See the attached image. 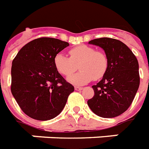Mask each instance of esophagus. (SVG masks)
Returning a JSON list of instances; mask_svg holds the SVG:
<instances>
[{
	"label": "esophagus",
	"mask_w": 149,
	"mask_h": 149,
	"mask_svg": "<svg viewBox=\"0 0 149 149\" xmlns=\"http://www.w3.org/2000/svg\"><path fill=\"white\" fill-rule=\"evenodd\" d=\"M82 87H79V86H74V89L76 91H80V90H82Z\"/></svg>",
	"instance_id": "esophagus-1"
}]
</instances>
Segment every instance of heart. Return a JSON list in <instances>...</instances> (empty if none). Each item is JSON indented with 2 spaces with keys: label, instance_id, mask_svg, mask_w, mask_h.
I'll return each mask as SVG.
<instances>
[{
  "label": "heart",
  "instance_id": "heart-1",
  "mask_svg": "<svg viewBox=\"0 0 149 149\" xmlns=\"http://www.w3.org/2000/svg\"><path fill=\"white\" fill-rule=\"evenodd\" d=\"M70 57L63 53L54 56L53 63L58 72L63 76H69L77 70V65L81 70L79 73L69 76L68 81L74 85H85L93 79H100L108 69V58L104 52L96 51L93 47L79 45L69 51Z\"/></svg>",
  "mask_w": 149,
  "mask_h": 149
}]
</instances>
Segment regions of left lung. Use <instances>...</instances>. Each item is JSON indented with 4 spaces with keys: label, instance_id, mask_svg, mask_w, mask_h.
Listing matches in <instances>:
<instances>
[{
    "label": "left lung",
    "instance_id": "1",
    "mask_svg": "<svg viewBox=\"0 0 149 149\" xmlns=\"http://www.w3.org/2000/svg\"><path fill=\"white\" fill-rule=\"evenodd\" d=\"M89 44L104 49L108 64L102 79L92 86L94 96L87 104L102 118L120 116L130 106L139 87L138 61L128 46L117 39L101 38Z\"/></svg>",
    "mask_w": 149,
    "mask_h": 149
}]
</instances>
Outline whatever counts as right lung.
<instances>
[{"mask_svg": "<svg viewBox=\"0 0 149 149\" xmlns=\"http://www.w3.org/2000/svg\"><path fill=\"white\" fill-rule=\"evenodd\" d=\"M68 45L60 39H34L20 49L12 61V93L29 117L41 121L56 117L74 90L53 63L55 56Z\"/></svg>", "mask_w": 149, "mask_h": 149, "instance_id": "obj_1", "label": "right lung"}]
</instances>
